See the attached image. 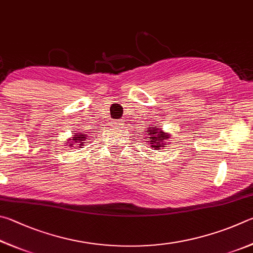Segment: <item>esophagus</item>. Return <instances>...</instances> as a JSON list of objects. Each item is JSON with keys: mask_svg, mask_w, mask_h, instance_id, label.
Wrapping results in <instances>:
<instances>
[{"mask_svg": "<svg viewBox=\"0 0 253 253\" xmlns=\"http://www.w3.org/2000/svg\"><path fill=\"white\" fill-rule=\"evenodd\" d=\"M112 123H113V126H120L122 124L120 121H115V122H112Z\"/></svg>", "mask_w": 253, "mask_h": 253, "instance_id": "1", "label": "esophagus"}]
</instances>
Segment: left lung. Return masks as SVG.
<instances>
[{
  "label": "left lung",
  "instance_id": "1",
  "mask_svg": "<svg viewBox=\"0 0 253 253\" xmlns=\"http://www.w3.org/2000/svg\"><path fill=\"white\" fill-rule=\"evenodd\" d=\"M159 126H153L148 127V130L145 132V139L148 141L147 142L151 145V148L154 150H161V149H166L168 147V144H170L169 139H171V133L170 132H166L162 129H159L157 127Z\"/></svg>",
  "mask_w": 253,
  "mask_h": 253
}]
</instances>
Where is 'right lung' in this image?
I'll return each mask as SVG.
<instances>
[{"label": "right lung", "mask_w": 253, "mask_h": 253, "mask_svg": "<svg viewBox=\"0 0 253 253\" xmlns=\"http://www.w3.org/2000/svg\"><path fill=\"white\" fill-rule=\"evenodd\" d=\"M73 133H74V135L72 136V138H69L68 142L66 143H68L69 147H71V148H75V147L83 148V144L87 142L88 135L83 134L84 132H77V133L73 132Z\"/></svg>", "instance_id": "right-lung-1"}]
</instances>
